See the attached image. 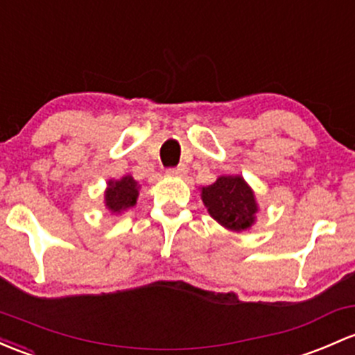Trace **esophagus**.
<instances>
[{
	"instance_id": "esophagus-1",
	"label": "esophagus",
	"mask_w": 355,
	"mask_h": 355,
	"mask_svg": "<svg viewBox=\"0 0 355 355\" xmlns=\"http://www.w3.org/2000/svg\"><path fill=\"white\" fill-rule=\"evenodd\" d=\"M166 173L170 175V177H184V175H187V166H185V165H180V166L168 168Z\"/></svg>"
}]
</instances>
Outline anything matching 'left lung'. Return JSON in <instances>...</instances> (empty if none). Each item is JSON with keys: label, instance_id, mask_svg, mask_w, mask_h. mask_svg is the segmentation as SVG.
I'll list each match as a JSON object with an SVG mask.
<instances>
[{"label": "left lung", "instance_id": "8db88e82", "mask_svg": "<svg viewBox=\"0 0 355 355\" xmlns=\"http://www.w3.org/2000/svg\"><path fill=\"white\" fill-rule=\"evenodd\" d=\"M202 200L209 214L231 231L248 230L259 211L252 189L241 177H219L202 189Z\"/></svg>", "mask_w": 355, "mask_h": 355}]
</instances>
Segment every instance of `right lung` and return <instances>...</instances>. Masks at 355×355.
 Returning <instances> with one entry per match:
<instances>
[{
  "label": "right lung",
  "instance_id": "add662e5",
  "mask_svg": "<svg viewBox=\"0 0 355 355\" xmlns=\"http://www.w3.org/2000/svg\"><path fill=\"white\" fill-rule=\"evenodd\" d=\"M137 199V182L132 177H122L121 180H110L105 192V204L112 212H121L132 207Z\"/></svg>",
  "mask_w": 355,
  "mask_h": 355
}]
</instances>
